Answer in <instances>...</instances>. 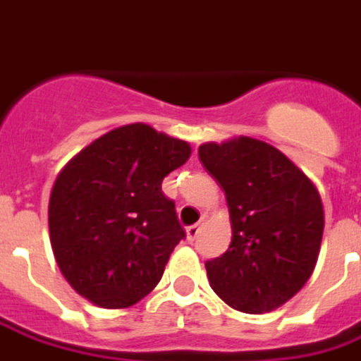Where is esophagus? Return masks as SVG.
Segmentation results:
<instances>
[{
    "label": "esophagus",
    "instance_id": "esophagus-1",
    "mask_svg": "<svg viewBox=\"0 0 361 361\" xmlns=\"http://www.w3.org/2000/svg\"><path fill=\"white\" fill-rule=\"evenodd\" d=\"M199 230H201V222H199V224H193V226H188V230H185V232H188L189 242H193L197 235H199Z\"/></svg>",
    "mask_w": 361,
    "mask_h": 361
}]
</instances>
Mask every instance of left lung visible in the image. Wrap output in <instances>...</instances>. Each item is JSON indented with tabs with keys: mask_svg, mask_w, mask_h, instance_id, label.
I'll return each mask as SVG.
<instances>
[{
	"mask_svg": "<svg viewBox=\"0 0 361 361\" xmlns=\"http://www.w3.org/2000/svg\"><path fill=\"white\" fill-rule=\"evenodd\" d=\"M204 170L224 189L232 242L207 261L212 290L243 313L288 302L317 263L325 214L310 178L279 149L257 139L199 147Z\"/></svg>",
	"mask_w": 361,
	"mask_h": 361,
	"instance_id": "left-lung-1",
	"label": "left lung"
}]
</instances>
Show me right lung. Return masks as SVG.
Masks as SVG:
<instances>
[{"label":"right lung","instance_id":"1","mask_svg":"<svg viewBox=\"0 0 361 361\" xmlns=\"http://www.w3.org/2000/svg\"><path fill=\"white\" fill-rule=\"evenodd\" d=\"M189 154L185 141L131 123L90 142L59 172L48 207L50 242L79 294L118 310L160 282L185 238L162 180Z\"/></svg>","mask_w":361,"mask_h":361}]
</instances>
